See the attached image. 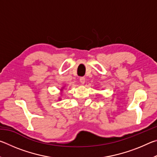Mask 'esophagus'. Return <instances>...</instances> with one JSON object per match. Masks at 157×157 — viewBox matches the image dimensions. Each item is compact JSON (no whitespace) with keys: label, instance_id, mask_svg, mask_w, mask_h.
Listing matches in <instances>:
<instances>
[{"label":"esophagus","instance_id":"esophagus-1","mask_svg":"<svg viewBox=\"0 0 157 157\" xmlns=\"http://www.w3.org/2000/svg\"><path fill=\"white\" fill-rule=\"evenodd\" d=\"M79 82H80V83L82 84H84L85 83V78L84 77H82V78H79Z\"/></svg>","mask_w":157,"mask_h":157}]
</instances>
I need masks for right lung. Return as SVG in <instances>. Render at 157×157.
Returning <instances> with one entry per match:
<instances>
[{
	"label": "right lung",
	"mask_w": 157,
	"mask_h": 157,
	"mask_svg": "<svg viewBox=\"0 0 157 157\" xmlns=\"http://www.w3.org/2000/svg\"><path fill=\"white\" fill-rule=\"evenodd\" d=\"M63 88H64V86H63V87H62V88L60 89V91H61V94H62V91H63ZM59 100H61V98H59Z\"/></svg>",
	"instance_id": "obj_1"
}]
</instances>
